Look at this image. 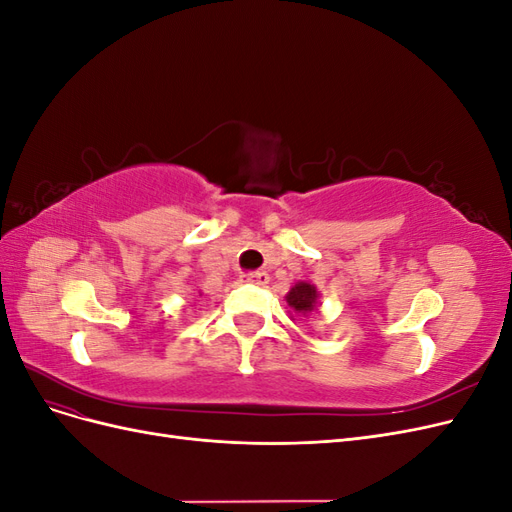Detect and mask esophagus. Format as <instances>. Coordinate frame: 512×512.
Segmentation results:
<instances>
[{"mask_svg": "<svg viewBox=\"0 0 512 512\" xmlns=\"http://www.w3.org/2000/svg\"><path fill=\"white\" fill-rule=\"evenodd\" d=\"M245 280L256 286H265L269 282V275L265 271H254V273H247Z\"/></svg>", "mask_w": 512, "mask_h": 512, "instance_id": "esophagus-1", "label": "esophagus"}]
</instances>
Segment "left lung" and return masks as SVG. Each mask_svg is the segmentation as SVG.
Listing matches in <instances>:
<instances>
[{
  "label": "left lung",
  "instance_id": "left-lung-1",
  "mask_svg": "<svg viewBox=\"0 0 512 512\" xmlns=\"http://www.w3.org/2000/svg\"><path fill=\"white\" fill-rule=\"evenodd\" d=\"M286 303L290 305L294 316L305 318L307 314H312L318 307V290L314 284H309V282L294 284L290 288V292L286 294Z\"/></svg>",
  "mask_w": 512,
  "mask_h": 512
}]
</instances>
